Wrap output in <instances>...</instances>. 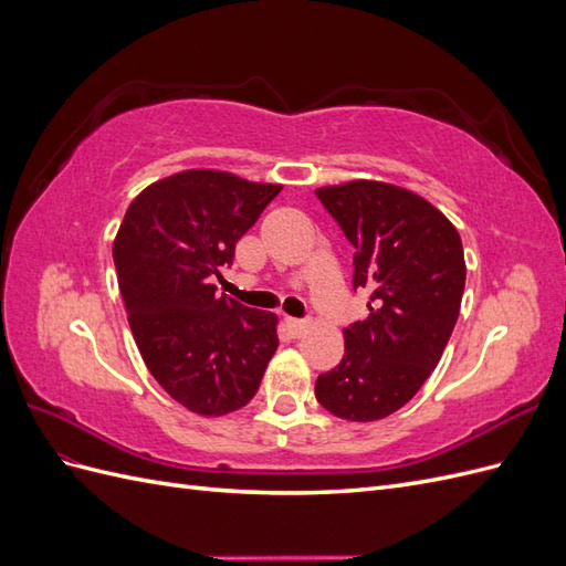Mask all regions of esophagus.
I'll list each match as a JSON object with an SVG mask.
<instances>
[{
	"label": "esophagus",
	"instance_id": "34e87169",
	"mask_svg": "<svg viewBox=\"0 0 566 566\" xmlns=\"http://www.w3.org/2000/svg\"><path fill=\"white\" fill-rule=\"evenodd\" d=\"M285 328L293 337H302L306 331H310V321H300V318H285Z\"/></svg>",
	"mask_w": 566,
	"mask_h": 566
}]
</instances>
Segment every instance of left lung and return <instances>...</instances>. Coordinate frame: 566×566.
<instances>
[{
  "mask_svg": "<svg viewBox=\"0 0 566 566\" xmlns=\"http://www.w3.org/2000/svg\"><path fill=\"white\" fill-rule=\"evenodd\" d=\"M354 252V290L368 318L345 328V356L318 375L316 399L333 416L373 422L406 406L447 349L465 290L455 227L401 186L354 179L316 188Z\"/></svg>",
  "mask_w": 566,
  "mask_h": 566,
  "instance_id": "1",
  "label": "left lung"
}]
</instances>
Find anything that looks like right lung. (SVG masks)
Listing matches in <instances>:
<instances>
[{
    "mask_svg": "<svg viewBox=\"0 0 566 566\" xmlns=\"http://www.w3.org/2000/svg\"><path fill=\"white\" fill-rule=\"evenodd\" d=\"M281 184L186 169L136 196L113 243L129 328L146 368L205 418L243 408L279 347L276 314L217 295L212 276Z\"/></svg>",
    "mask_w": 566,
    "mask_h": 566,
    "instance_id": "1",
    "label": "right lung"
}]
</instances>
